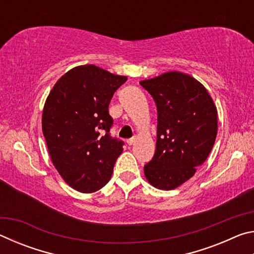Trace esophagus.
Segmentation results:
<instances>
[{"label": "esophagus", "mask_w": 254, "mask_h": 254, "mask_svg": "<svg viewBox=\"0 0 254 254\" xmlns=\"http://www.w3.org/2000/svg\"><path fill=\"white\" fill-rule=\"evenodd\" d=\"M134 141H135V136H133V137H131V139H127V143L128 145H132L133 143H134Z\"/></svg>", "instance_id": "esophagus-1"}]
</instances>
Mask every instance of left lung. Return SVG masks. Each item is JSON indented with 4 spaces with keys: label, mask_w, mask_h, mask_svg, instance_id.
<instances>
[{
    "label": "left lung",
    "mask_w": 254,
    "mask_h": 254,
    "mask_svg": "<svg viewBox=\"0 0 254 254\" xmlns=\"http://www.w3.org/2000/svg\"><path fill=\"white\" fill-rule=\"evenodd\" d=\"M140 84L158 110L156 152L144 166L151 186L173 190L203 165L217 135V109L205 86L194 77L173 70Z\"/></svg>",
    "instance_id": "left-lung-1"
}]
</instances>
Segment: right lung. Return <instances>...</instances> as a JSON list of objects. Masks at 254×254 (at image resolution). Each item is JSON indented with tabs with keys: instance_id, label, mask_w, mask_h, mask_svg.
Masks as SVG:
<instances>
[{
	"instance_id": "1",
	"label": "right lung",
	"mask_w": 254,
	"mask_h": 254,
	"mask_svg": "<svg viewBox=\"0 0 254 254\" xmlns=\"http://www.w3.org/2000/svg\"><path fill=\"white\" fill-rule=\"evenodd\" d=\"M127 79L95 65L77 66L56 81L45 102L42 133L51 161L77 191H96L112 177L123 143L109 133V105Z\"/></svg>"
}]
</instances>
